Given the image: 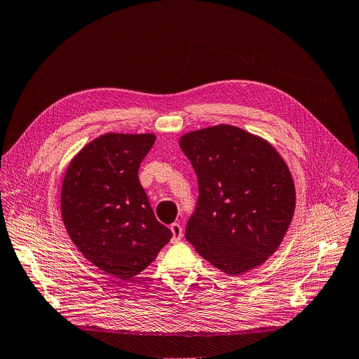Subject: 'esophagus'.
Instances as JSON below:
<instances>
[{
	"instance_id": "34e87169",
	"label": "esophagus",
	"mask_w": 359,
	"mask_h": 359,
	"mask_svg": "<svg viewBox=\"0 0 359 359\" xmlns=\"http://www.w3.org/2000/svg\"><path fill=\"white\" fill-rule=\"evenodd\" d=\"M170 232H172V243H178L182 238V226L180 224H172L170 225Z\"/></svg>"
}]
</instances>
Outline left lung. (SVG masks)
Returning a JSON list of instances; mask_svg holds the SVG:
<instances>
[{
    "label": "left lung",
    "mask_w": 359,
    "mask_h": 359,
    "mask_svg": "<svg viewBox=\"0 0 359 359\" xmlns=\"http://www.w3.org/2000/svg\"><path fill=\"white\" fill-rule=\"evenodd\" d=\"M180 147L198 180L187 241L232 276L263 264L279 248L295 212V184L279 151L229 124L187 133Z\"/></svg>",
    "instance_id": "left-lung-1"
}]
</instances>
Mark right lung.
Listing matches in <instances>:
<instances>
[{"mask_svg":"<svg viewBox=\"0 0 359 359\" xmlns=\"http://www.w3.org/2000/svg\"><path fill=\"white\" fill-rule=\"evenodd\" d=\"M155 140L150 133L99 135L72 159L62 180L68 236L92 264L121 280L139 275L172 238L139 181Z\"/></svg>","mask_w":359,"mask_h":359,"instance_id":"1","label":"right lung"}]
</instances>
